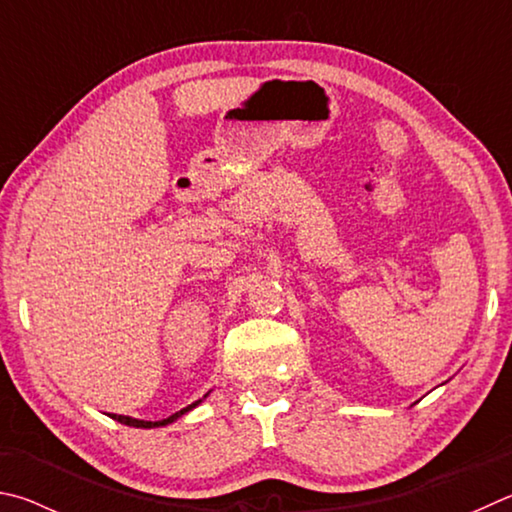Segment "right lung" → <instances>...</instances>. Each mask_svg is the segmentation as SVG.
Segmentation results:
<instances>
[{
	"mask_svg": "<svg viewBox=\"0 0 512 512\" xmlns=\"http://www.w3.org/2000/svg\"><path fill=\"white\" fill-rule=\"evenodd\" d=\"M200 402H202V400H195V402H191V405H188V407L175 411L173 416H168V418H164V420H155V423H150V420H137V418H130V416H116V414H110V416H112L114 420H119V423H123V425H130V427H146V429H150V427H161V425L173 423V420H177L179 416H184L186 411H191L193 407L200 405Z\"/></svg>",
	"mask_w": 512,
	"mask_h": 512,
	"instance_id": "1",
	"label": "right lung"
}]
</instances>
